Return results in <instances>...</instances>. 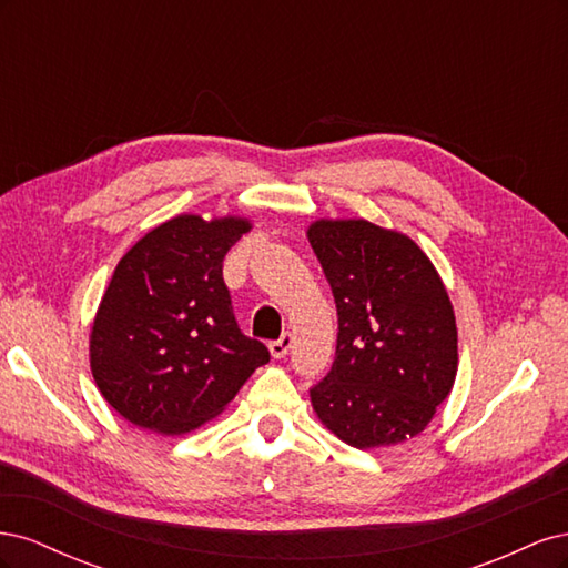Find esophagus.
<instances>
[{"instance_id": "1", "label": "esophagus", "mask_w": 568, "mask_h": 568, "mask_svg": "<svg viewBox=\"0 0 568 568\" xmlns=\"http://www.w3.org/2000/svg\"><path fill=\"white\" fill-rule=\"evenodd\" d=\"M291 346H294V336L282 334L277 341H270V353H272V357L280 359V357H286Z\"/></svg>"}]
</instances>
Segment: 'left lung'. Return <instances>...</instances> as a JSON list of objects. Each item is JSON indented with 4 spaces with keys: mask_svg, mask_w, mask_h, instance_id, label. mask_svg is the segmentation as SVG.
I'll list each match as a JSON object with an SVG mask.
<instances>
[{
    "mask_svg": "<svg viewBox=\"0 0 568 568\" xmlns=\"http://www.w3.org/2000/svg\"><path fill=\"white\" fill-rule=\"evenodd\" d=\"M307 239L332 286L338 338L311 388L322 424L353 448L422 434L457 374V326L436 267L409 236L367 220H317Z\"/></svg>",
    "mask_w": 568,
    "mask_h": 568,
    "instance_id": "1",
    "label": "left lung"
}]
</instances>
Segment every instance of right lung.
<instances>
[{"label":"right lung","mask_w":568,"mask_h":568,"mask_svg":"<svg viewBox=\"0 0 568 568\" xmlns=\"http://www.w3.org/2000/svg\"><path fill=\"white\" fill-rule=\"evenodd\" d=\"M248 230L244 217L178 215L120 257L90 336L92 376L120 417L165 436L194 432L270 363L265 343L239 329L222 280Z\"/></svg>","instance_id":"1"}]
</instances>
